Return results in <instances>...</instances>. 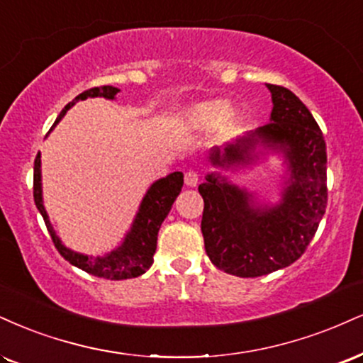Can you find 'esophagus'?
I'll use <instances>...</instances> for the list:
<instances>
[{"label":"esophagus","instance_id":"obj_1","mask_svg":"<svg viewBox=\"0 0 363 363\" xmlns=\"http://www.w3.org/2000/svg\"><path fill=\"white\" fill-rule=\"evenodd\" d=\"M184 182H186V186L196 187L199 184V174L196 172V170H187V172L184 174Z\"/></svg>","mask_w":363,"mask_h":363}]
</instances>
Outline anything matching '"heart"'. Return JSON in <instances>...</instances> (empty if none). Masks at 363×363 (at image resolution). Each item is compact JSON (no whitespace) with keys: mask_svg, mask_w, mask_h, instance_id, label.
Instances as JSON below:
<instances>
[{"mask_svg":"<svg viewBox=\"0 0 363 363\" xmlns=\"http://www.w3.org/2000/svg\"><path fill=\"white\" fill-rule=\"evenodd\" d=\"M184 121L191 128H208L216 125L218 132L226 133L233 128L237 121V111L233 108H225L223 101L208 99L187 108L184 113Z\"/></svg>","mask_w":363,"mask_h":363,"instance_id":"heart-1","label":"heart"}]
</instances>
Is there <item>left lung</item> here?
<instances>
[{
  "mask_svg": "<svg viewBox=\"0 0 363 363\" xmlns=\"http://www.w3.org/2000/svg\"><path fill=\"white\" fill-rule=\"evenodd\" d=\"M272 93L270 123L215 150L221 167L247 164L257 143L281 148L291 167L282 203L259 208L247 191L209 174L198 189L204 199V248L218 269L237 277H260L287 267L306 252L328 203L326 143L311 111L292 91L267 84Z\"/></svg>",
  "mask_w": 363,
  "mask_h": 363,
  "instance_id": "obj_1",
  "label": "left lung"
}]
</instances>
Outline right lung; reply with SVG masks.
Masks as SVG:
<instances>
[{"instance_id": "1", "label": "right lung", "mask_w": 363, "mask_h": 363, "mask_svg": "<svg viewBox=\"0 0 363 363\" xmlns=\"http://www.w3.org/2000/svg\"><path fill=\"white\" fill-rule=\"evenodd\" d=\"M118 89L113 86H99L86 89L84 93L76 96L71 103L65 104V108L60 111L55 123L65 115V111H67L74 103L79 101V99L96 98V96H103V98L106 99H113ZM182 184H184V176H182V172H172L170 176L157 181L155 184L148 189L145 198H143L142 206L138 209V215L135 218L133 228L128 235H126L123 245L116 248L115 252H111L110 255L106 257H87L65 248L62 243H60V240L57 238L54 230H52L49 216H47L42 204L40 154L35 157L33 165V199L38 211H40L43 221H45V226L47 230H49L55 248L69 264L76 265L77 269L84 270V272L91 274V276L110 279V281H123V279L138 277L142 276L143 272H147L148 267L152 265V262H154V253L157 248V233H159V228L165 220V216L169 215L174 201H176L179 193H181Z\"/></svg>"}]
</instances>
